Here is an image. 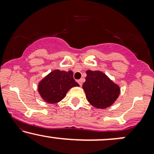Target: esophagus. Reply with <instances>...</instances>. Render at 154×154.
Masks as SVG:
<instances>
[{
    "instance_id": "obj_1",
    "label": "esophagus",
    "mask_w": 154,
    "mask_h": 154,
    "mask_svg": "<svg viewBox=\"0 0 154 154\" xmlns=\"http://www.w3.org/2000/svg\"><path fill=\"white\" fill-rule=\"evenodd\" d=\"M82 82H83L82 79H79V80H77V82L79 83V85H80V86L82 85Z\"/></svg>"
}]
</instances>
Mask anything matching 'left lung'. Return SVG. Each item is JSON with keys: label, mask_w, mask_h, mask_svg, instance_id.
<instances>
[{"label": "left lung", "mask_w": 154, "mask_h": 154, "mask_svg": "<svg viewBox=\"0 0 154 154\" xmlns=\"http://www.w3.org/2000/svg\"><path fill=\"white\" fill-rule=\"evenodd\" d=\"M82 88L88 101L97 109H106L114 104L120 94V88L101 71L86 72Z\"/></svg>", "instance_id": "left-lung-1"}]
</instances>
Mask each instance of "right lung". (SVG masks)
Masks as SVG:
<instances>
[{
  "label": "right lung",
  "instance_id": "add662e5",
  "mask_svg": "<svg viewBox=\"0 0 154 154\" xmlns=\"http://www.w3.org/2000/svg\"><path fill=\"white\" fill-rule=\"evenodd\" d=\"M79 84L73 78V72L56 69L51 72L38 83V93L43 100L49 103H56L66 96V93Z\"/></svg>",
  "mask_w": 154,
  "mask_h": 154
}]
</instances>
